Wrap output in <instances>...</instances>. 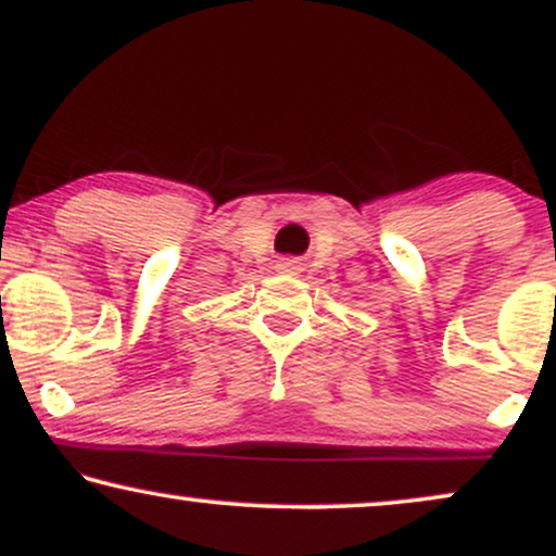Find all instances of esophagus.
Segmentation results:
<instances>
[{"instance_id": "obj_1", "label": "esophagus", "mask_w": 556, "mask_h": 556, "mask_svg": "<svg viewBox=\"0 0 556 556\" xmlns=\"http://www.w3.org/2000/svg\"><path fill=\"white\" fill-rule=\"evenodd\" d=\"M279 269H282V271H298V261L295 258L279 261Z\"/></svg>"}]
</instances>
